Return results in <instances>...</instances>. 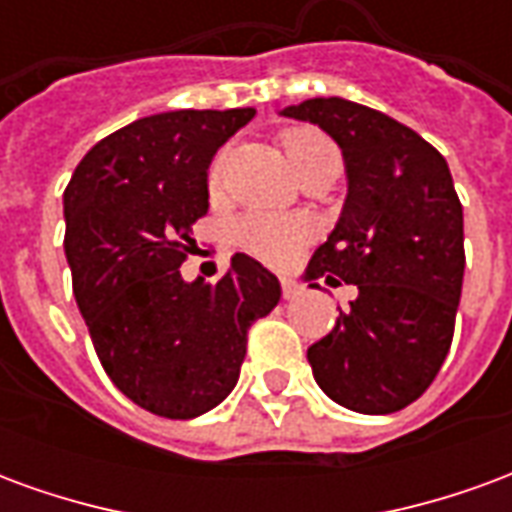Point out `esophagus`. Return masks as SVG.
Wrapping results in <instances>:
<instances>
[{
	"label": "esophagus",
	"mask_w": 512,
	"mask_h": 512,
	"mask_svg": "<svg viewBox=\"0 0 512 512\" xmlns=\"http://www.w3.org/2000/svg\"><path fill=\"white\" fill-rule=\"evenodd\" d=\"M299 293H301V288L296 279H290V277L282 279V296H285V299H296Z\"/></svg>",
	"instance_id": "esophagus-1"
}]
</instances>
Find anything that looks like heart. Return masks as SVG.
Wrapping results in <instances>:
<instances>
[{
  "instance_id": "1",
  "label": "heart",
  "mask_w": 512,
  "mask_h": 512,
  "mask_svg": "<svg viewBox=\"0 0 512 512\" xmlns=\"http://www.w3.org/2000/svg\"><path fill=\"white\" fill-rule=\"evenodd\" d=\"M329 142L326 136L318 131H288L282 136V147H285V156H288L290 167L299 172L312 153ZM222 178V156L213 161L211 167V186H216ZM315 227L310 219L304 216H274V213H244L230 224V241L238 249H244L246 255L263 260L268 266H285L293 257L299 255L304 246L310 244Z\"/></svg>"
}]
</instances>
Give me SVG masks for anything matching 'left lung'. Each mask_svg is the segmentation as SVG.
Instances as JSON below:
<instances>
[{"label": "left lung", "mask_w": 512, "mask_h": 512, "mask_svg": "<svg viewBox=\"0 0 512 512\" xmlns=\"http://www.w3.org/2000/svg\"><path fill=\"white\" fill-rule=\"evenodd\" d=\"M282 115L321 126L348 172L343 216L307 274L359 296L307 348L312 376L351 411H400L439 376L455 332L466 255L450 167L417 131L345 98H310Z\"/></svg>", "instance_id": "left-lung-1"}]
</instances>
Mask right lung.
<instances>
[{
	"mask_svg": "<svg viewBox=\"0 0 512 512\" xmlns=\"http://www.w3.org/2000/svg\"><path fill=\"white\" fill-rule=\"evenodd\" d=\"M255 109H178L101 139L65 189L73 296L112 384L150 414L200 417L233 392L246 332L277 307V277L238 255L216 285L183 282L208 167Z\"/></svg>",
	"mask_w": 512,
	"mask_h": 512,
	"instance_id": "1",
	"label": "right lung"
}]
</instances>
